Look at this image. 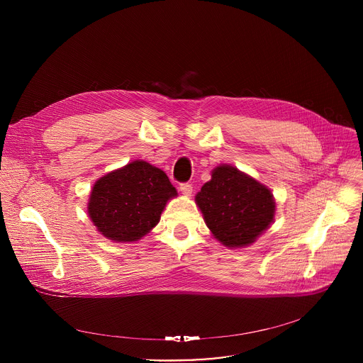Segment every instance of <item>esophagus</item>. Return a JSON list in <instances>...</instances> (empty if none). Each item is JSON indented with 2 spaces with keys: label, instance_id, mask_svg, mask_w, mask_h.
I'll return each instance as SVG.
<instances>
[{
  "label": "esophagus",
  "instance_id": "1",
  "mask_svg": "<svg viewBox=\"0 0 363 363\" xmlns=\"http://www.w3.org/2000/svg\"><path fill=\"white\" fill-rule=\"evenodd\" d=\"M179 191H181L182 195L189 196L192 194V185L191 184H181L179 185Z\"/></svg>",
  "mask_w": 363,
  "mask_h": 363
}]
</instances>
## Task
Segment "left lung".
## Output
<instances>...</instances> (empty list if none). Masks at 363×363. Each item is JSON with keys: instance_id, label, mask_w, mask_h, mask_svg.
I'll return each mask as SVG.
<instances>
[{"instance_id": "left-lung-1", "label": "left lung", "mask_w": 363, "mask_h": 363, "mask_svg": "<svg viewBox=\"0 0 363 363\" xmlns=\"http://www.w3.org/2000/svg\"><path fill=\"white\" fill-rule=\"evenodd\" d=\"M195 202L213 235L225 247L252 244L273 223L272 191L231 165H220L195 195Z\"/></svg>"}]
</instances>
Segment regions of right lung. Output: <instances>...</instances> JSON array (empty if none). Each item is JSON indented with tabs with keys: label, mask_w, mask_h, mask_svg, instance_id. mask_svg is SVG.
I'll list each match as a JSON object with an SVG mask.
<instances>
[{
	"label": "right lung",
	"mask_w": 363,
	"mask_h": 363,
	"mask_svg": "<svg viewBox=\"0 0 363 363\" xmlns=\"http://www.w3.org/2000/svg\"><path fill=\"white\" fill-rule=\"evenodd\" d=\"M177 195L162 169L133 161L94 182L87 214L101 235L133 242L160 223L167 202Z\"/></svg>",
	"instance_id": "add662e5"
}]
</instances>
